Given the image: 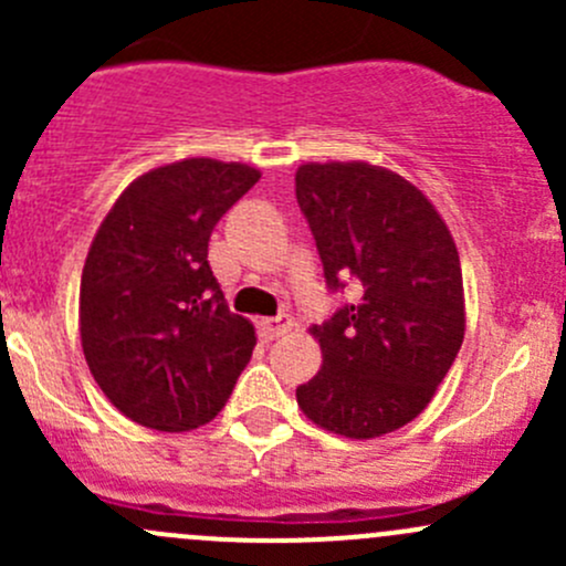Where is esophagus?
Wrapping results in <instances>:
<instances>
[{
	"label": "esophagus",
	"mask_w": 566,
	"mask_h": 566,
	"mask_svg": "<svg viewBox=\"0 0 566 566\" xmlns=\"http://www.w3.org/2000/svg\"><path fill=\"white\" fill-rule=\"evenodd\" d=\"M295 319L290 315H276V317H262L260 323H256V328H260V336L265 342L276 339V336H284L287 331H293Z\"/></svg>",
	"instance_id": "1"
}]
</instances>
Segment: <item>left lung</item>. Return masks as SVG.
Segmentation results:
<instances>
[{"instance_id": "1", "label": "left lung", "mask_w": 566, "mask_h": 566, "mask_svg": "<svg viewBox=\"0 0 566 566\" xmlns=\"http://www.w3.org/2000/svg\"><path fill=\"white\" fill-rule=\"evenodd\" d=\"M295 197L325 287H356L353 304L312 328L323 369L295 397L336 436H386L427 408L458 358L465 334L458 247L430 199L384 167L304 164Z\"/></svg>"}]
</instances>
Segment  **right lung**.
Segmentation results:
<instances>
[{"label":"right lung","mask_w":566,"mask_h":566,"mask_svg":"<svg viewBox=\"0 0 566 566\" xmlns=\"http://www.w3.org/2000/svg\"><path fill=\"white\" fill-rule=\"evenodd\" d=\"M260 180L247 164L186 158L136 177L95 235L78 328L95 384L130 421L186 432L216 419L254 350L208 262L221 216Z\"/></svg>","instance_id":"right-lung-1"}]
</instances>
